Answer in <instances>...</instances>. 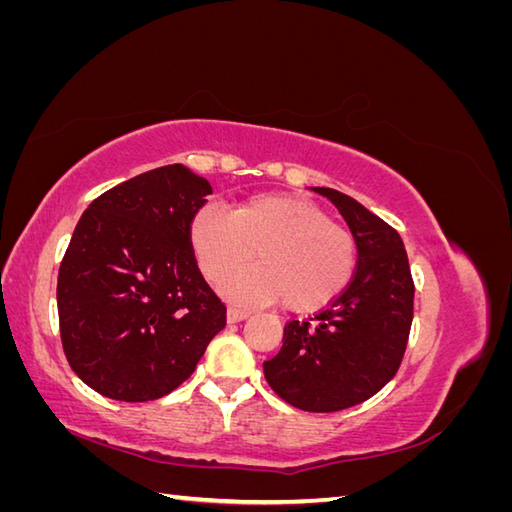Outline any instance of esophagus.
<instances>
[{
	"label": "esophagus",
	"mask_w": 512,
	"mask_h": 512,
	"mask_svg": "<svg viewBox=\"0 0 512 512\" xmlns=\"http://www.w3.org/2000/svg\"><path fill=\"white\" fill-rule=\"evenodd\" d=\"M226 316H228V322H241V320H245L247 316H250V312H247L245 307L230 305V307H228V312H226Z\"/></svg>",
	"instance_id": "34e87169"
}]
</instances>
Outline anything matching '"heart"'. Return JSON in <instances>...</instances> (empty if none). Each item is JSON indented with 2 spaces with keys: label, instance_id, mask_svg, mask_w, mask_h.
<instances>
[{
  "label": "heart",
  "instance_id": "obj_1",
  "mask_svg": "<svg viewBox=\"0 0 512 512\" xmlns=\"http://www.w3.org/2000/svg\"><path fill=\"white\" fill-rule=\"evenodd\" d=\"M192 247L211 282H222L254 255L259 265L228 277L224 290L245 301L282 299L290 312H316L335 301L359 265L354 232L292 194H258L232 213L200 209Z\"/></svg>",
  "mask_w": 512,
  "mask_h": 512
}]
</instances>
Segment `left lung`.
I'll return each mask as SVG.
<instances>
[{"label": "left lung", "mask_w": 512, "mask_h": 512, "mask_svg": "<svg viewBox=\"0 0 512 512\" xmlns=\"http://www.w3.org/2000/svg\"><path fill=\"white\" fill-rule=\"evenodd\" d=\"M359 243L350 286L307 320H288L282 348L262 363L271 389L307 412H337L376 395L404 361L414 280L399 232L354 198L314 188Z\"/></svg>", "instance_id": "left-lung-1"}]
</instances>
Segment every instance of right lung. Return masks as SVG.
Returning <instances> with one entry per match:
<instances>
[{
    "mask_svg": "<svg viewBox=\"0 0 512 512\" xmlns=\"http://www.w3.org/2000/svg\"><path fill=\"white\" fill-rule=\"evenodd\" d=\"M209 194L207 179L168 164L106 190L76 224L57 277L59 335L74 374L100 395H168L226 327L192 247Z\"/></svg>",
    "mask_w": 512,
    "mask_h": 512,
    "instance_id": "1",
    "label": "right lung"
}]
</instances>
